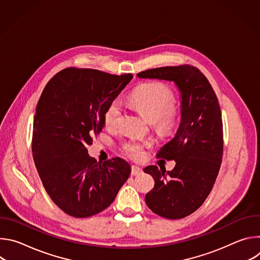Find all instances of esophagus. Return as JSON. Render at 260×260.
I'll return each instance as SVG.
<instances>
[{"instance_id":"obj_1","label":"esophagus","mask_w":260,"mask_h":260,"mask_svg":"<svg viewBox=\"0 0 260 260\" xmlns=\"http://www.w3.org/2000/svg\"><path fill=\"white\" fill-rule=\"evenodd\" d=\"M142 169L140 168V167H138V166H133L132 167V175L133 176H137V175H140V174H142Z\"/></svg>"}]
</instances>
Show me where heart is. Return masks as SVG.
Segmentation results:
<instances>
[{"instance_id":"obj_1","label":"heart","mask_w":260,"mask_h":260,"mask_svg":"<svg viewBox=\"0 0 260 260\" xmlns=\"http://www.w3.org/2000/svg\"><path fill=\"white\" fill-rule=\"evenodd\" d=\"M132 104L145 116L153 122V126L161 137L174 133L178 123V111L174 106L176 96L168 85L160 82L144 83L135 88L131 94ZM121 114V103L119 100L111 102L104 112L106 126L116 127ZM148 142L132 140L124 144L123 149L133 158H141L144 148L149 146Z\"/></svg>"}]
</instances>
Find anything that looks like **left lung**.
<instances>
[{"instance_id": "left-lung-1", "label": "left lung", "mask_w": 260, "mask_h": 260, "mask_svg": "<svg viewBox=\"0 0 260 260\" xmlns=\"http://www.w3.org/2000/svg\"><path fill=\"white\" fill-rule=\"evenodd\" d=\"M138 77L174 81L181 92L179 128L156 154L176 166L168 172L156 166L144 169L155 182L145 197L147 206L164 218L181 219L204 204L219 173L223 155L219 102L206 76L190 64L146 70Z\"/></svg>"}]
</instances>
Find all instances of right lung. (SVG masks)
Wrapping results in <instances>:
<instances>
[{
    "instance_id": "add662e5",
    "label": "right lung",
    "mask_w": 260,
    "mask_h": 260,
    "mask_svg": "<svg viewBox=\"0 0 260 260\" xmlns=\"http://www.w3.org/2000/svg\"><path fill=\"white\" fill-rule=\"evenodd\" d=\"M93 69L67 68L46 84L36 108L31 152L52 202L66 214L87 218L108 208L131 174L122 158L102 162L87 146L100 135L104 112L132 80Z\"/></svg>"
}]
</instances>
